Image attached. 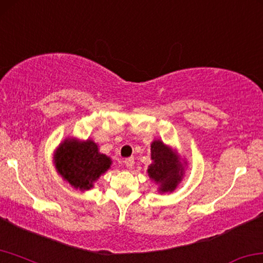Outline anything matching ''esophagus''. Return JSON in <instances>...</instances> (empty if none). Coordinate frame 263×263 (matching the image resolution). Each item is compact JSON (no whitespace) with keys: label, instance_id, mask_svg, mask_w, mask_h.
<instances>
[{"label":"esophagus","instance_id":"1","mask_svg":"<svg viewBox=\"0 0 263 263\" xmlns=\"http://www.w3.org/2000/svg\"><path fill=\"white\" fill-rule=\"evenodd\" d=\"M123 163H124V165H126V167L128 168V169H133V167H134V159H132V157H129V159H126L123 161Z\"/></svg>","mask_w":263,"mask_h":263}]
</instances>
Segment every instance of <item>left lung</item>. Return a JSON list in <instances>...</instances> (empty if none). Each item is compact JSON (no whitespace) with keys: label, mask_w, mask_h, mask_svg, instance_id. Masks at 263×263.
Instances as JSON below:
<instances>
[{"label":"left lung","mask_w":263,"mask_h":263,"mask_svg":"<svg viewBox=\"0 0 263 263\" xmlns=\"http://www.w3.org/2000/svg\"><path fill=\"white\" fill-rule=\"evenodd\" d=\"M151 156L153 162L148 165L147 173L149 179L159 185L157 192L164 194L175 191L183 179L187 161L181 159L176 149L161 140L152 142Z\"/></svg>","instance_id":"1"}]
</instances>
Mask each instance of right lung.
<instances>
[{
  "label": "right lung",
  "instance_id": "right-lung-1",
  "mask_svg": "<svg viewBox=\"0 0 263 263\" xmlns=\"http://www.w3.org/2000/svg\"><path fill=\"white\" fill-rule=\"evenodd\" d=\"M52 163L63 181L76 191L86 192L110 169L112 161L100 153L98 143L92 140L67 137L54 152Z\"/></svg>",
  "mask_w": 263,
  "mask_h": 263
}]
</instances>
